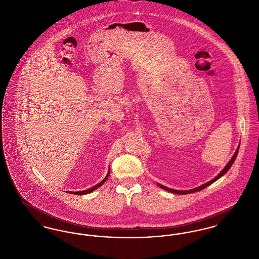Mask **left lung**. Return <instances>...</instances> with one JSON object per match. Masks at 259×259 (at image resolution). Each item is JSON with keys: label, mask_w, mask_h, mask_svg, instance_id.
<instances>
[{"label": "left lung", "mask_w": 259, "mask_h": 259, "mask_svg": "<svg viewBox=\"0 0 259 259\" xmlns=\"http://www.w3.org/2000/svg\"><path fill=\"white\" fill-rule=\"evenodd\" d=\"M239 146L238 147V149H237V151H236V153L234 154V156H233V158L230 159V161L227 163V165L223 168V170L220 172L219 175L215 178V179H212V180H210L209 182H207V183H204V184H202L201 186H198V187H196V188H193V189H190V190H176V189H171V188H167V187H165V186H163V185H161V184H159L158 183V185H159L160 188H162V189H164V190H166V191H169V192H171V193H176V194H188V193H193V192H197V191H201L202 189H204V188H206L207 186H209L210 184H212L213 182H215L216 180H218L220 178H222L230 168H231V166L233 165V163H234V161L236 160V158H237V156H238V153H239Z\"/></svg>", "instance_id": "obj_1"}]
</instances>
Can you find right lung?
<instances>
[{
  "instance_id": "right-lung-1",
  "label": "right lung",
  "mask_w": 259,
  "mask_h": 259,
  "mask_svg": "<svg viewBox=\"0 0 259 259\" xmlns=\"http://www.w3.org/2000/svg\"><path fill=\"white\" fill-rule=\"evenodd\" d=\"M110 168V167H109ZM108 177H109V170H108V174L106 175V177L104 178V179L102 180V181H100V183H98L97 185H95V186H93V187H91V188H89V189H87V190H83V191H77V192H70V193H74V194H77V195H84V194H88V193H91V192H93L94 190H96L97 188H99L100 186H101L105 181H106V179H108Z\"/></svg>"
}]
</instances>
